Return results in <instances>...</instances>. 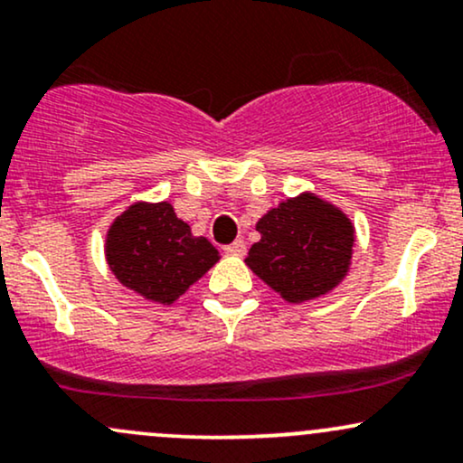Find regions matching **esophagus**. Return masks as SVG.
Masks as SVG:
<instances>
[{
  "instance_id": "esophagus-1",
  "label": "esophagus",
  "mask_w": 463,
  "mask_h": 463,
  "mask_svg": "<svg viewBox=\"0 0 463 463\" xmlns=\"http://www.w3.org/2000/svg\"><path fill=\"white\" fill-rule=\"evenodd\" d=\"M224 252L231 254V257H243V254H246V243H243L241 239H235L232 243L224 246Z\"/></svg>"
}]
</instances>
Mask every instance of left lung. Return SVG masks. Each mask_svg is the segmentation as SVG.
Here are the masks:
<instances>
[{"label":"left lung","mask_w":463,"mask_h":463,"mask_svg":"<svg viewBox=\"0 0 463 463\" xmlns=\"http://www.w3.org/2000/svg\"><path fill=\"white\" fill-rule=\"evenodd\" d=\"M246 265L285 302L300 305L342 285L357 246L353 220L313 191L280 200L259 217Z\"/></svg>","instance_id":"1"}]
</instances>
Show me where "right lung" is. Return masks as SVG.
Here are the masks:
<instances>
[{
	"label": "right lung",
	"mask_w": 463,
	"mask_h": 463,
	"mask_svg": "<svg viewBox=\"0 0 463 463\" xmlns=\"http://www.w3.org/2000/svg\"><path fill=\"white\" fill-rule=\"evenodd\" d=\"M104 257L126 289L158 305H174L222 259L167 200H139L121 211L106 231Z\"/></svg>",
	"instance_id": "1"
}]
</instances>
